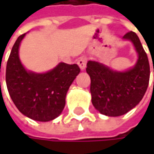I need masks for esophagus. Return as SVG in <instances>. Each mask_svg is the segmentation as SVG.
Here are the masks:
<instances>
[{
	"instance_id": "1",
	"label": "esophagus",
	"mask_w": 154,
	"mask_h": 154,
	"mask_svg": "<svg viewBox=\"0 0 154 154\" xmlns=\"http://www.w3.org/2000/svg\"><path fill=\"white\" fill-rule=\"evenodd\" d=\"M86 62H87V57L83 56L79 58V60L77 62V64L79 65V67H80L81 70H84L86 67Z\"/></svg>"
}]
</instances>
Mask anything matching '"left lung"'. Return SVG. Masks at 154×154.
<instances>
[{
  "label": "left lung",
  "instance_id": "left-lung-1",
  "mask_svg": "<svg viewBox=\"0 0 154 154\" xmlns=\"http://www.w3.org/2000/svg\"><path fill=\"white\" fill-rule=\"evenodd\" d=\"M123 38L130 40L138 53L134 68L117 72L99 62L89 61L86 64V72L91 78L92 104L101 114L109 116L124 115L135 107L149 83V62L138 36L128 32Z\"/></svg>",
  "mask_w": 154,
  "mask_h": 154
}]
</instances>
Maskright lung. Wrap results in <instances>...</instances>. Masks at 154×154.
<instances>
[{"instance_id": "add662e5", "label": "right lung", "mask_w": 154, "mask_h": 154, "mask_svg": "<svg viewBox=\"0 0 154 154\" xmlns=\"http://www.w3.org/2000/svg\"><path fill=\"white\" fill-rule=\"evenodd\" d=\"M20 35L9 56L6 82L9 95L23 115L39 122H49L62 113L69 86L80 72L77 64L59 63L45 74L26 71L19 57Z\"/></svg>"}]
</instances>
